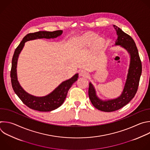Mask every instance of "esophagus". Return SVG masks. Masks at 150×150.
<instances>
[{
    "instance_id": "34e87169",
    "label": "esophagus",
    "mask_w": 150,
    "mask_h": 150,
    "mask_svg": "<svg viewBox=\"0 0 150 150\" xmlns=\"http://www.w3.org/2000/svg\"><path fill=\"white\" fill-rule=\"evenodd\" d=\"M80 76H83V77H88V72L85 70H82L80 72Z\"/></svg>"
}]
</instances>
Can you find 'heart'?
Masks as SVG:
<instances>
[{
	"label": "heart",
	"instance_id": "b5f03b06",
	"mask_svg": "<svg viewBox=\"0 0 150 150\" xmlns=\"http://www.w3.org/2000/svg\"><path fill=\"white\" fill-rule=\"evenodd\" d=\"M97 38V35H95V34H89V35H87L85 36L84 38V39L85 40H87V41H89V42H91V41H93L95 39H96ZM97 41L99 43H101L103 42V39L101 38H98L97 39Z\"/></svg>",
	"mask_w": 150,
	"mask_h": 150
}]
</instances>
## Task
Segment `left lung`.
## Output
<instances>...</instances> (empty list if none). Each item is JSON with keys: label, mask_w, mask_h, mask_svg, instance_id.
<instances>
[{"label": "left lung", "mask_w": 150, "mask_h": 150, "mask_svg": "<svg viewBox=\"0 0 150 150\" xmlns=\"http://www.w3.org/2000/svg\"><path fill=\"white\" fill-rule=\"evenodd\" d=\"M114 27L118 35L115 45H120L127 50L130 55V63L123 91L117 98L107 101L99 99L96 95L94 86L89 82L88 95L91 103L96 109L104 112L117 111L130 102L137 93L142 72L141 61L134 40L120 28L115 25Z\"/></svg>", "instance_id": "obj_1"}]
</instances>
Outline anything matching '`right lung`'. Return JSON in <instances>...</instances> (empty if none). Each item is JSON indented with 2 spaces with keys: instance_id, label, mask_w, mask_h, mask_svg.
<instances>
[{
  "instance_id": "right-lung-1",
  "label": "right lung",
  "mask_w": 150,
  "mask_h": 150,
  "mask_svg": "<svg viewBox=\"0 0 150 150\" xmlns=\"http://www.w3.org/2000/svg\"><path fill=\"white\" fill-rule=\"evenodd\" d=\"M63 31L61 30L54 32L39 31L26 35L15 49L12 61L11 78L12 86L15 93L29 108L42 112L53 111L59 107L64 102L67 93L72 84L77 81L78 74H76L71 78L62 82L52 92L44 96H35L26 92L20 85L17 77V63L19 55L22 50L25 43L30 40L37 39H54L61 36Z\"/></svg>"
}]
</instances>
